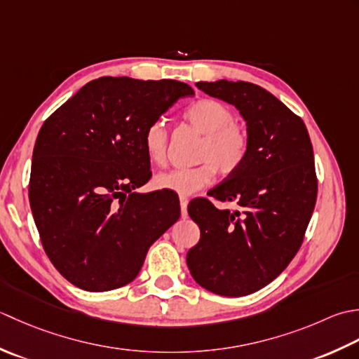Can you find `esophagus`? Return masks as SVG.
<instances>
[{"instance_id": "1", "label": "esophagus", "mask_w": 359, "mask_h": 359, "mask_svg": "<svg viewBox=\"0 0 359 359\" xmlns=\"http://www.w3.org/2000/svg\"><path fill=\"white\" fill-rule=\"evenodd\" d=\"M187 204H189L187 196H180V206H181V217L182 218L187 217Z\"/></svg>"}]
</instances>
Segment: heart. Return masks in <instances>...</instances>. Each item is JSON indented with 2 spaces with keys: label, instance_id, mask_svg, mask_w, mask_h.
<instances>
[{
  "label": "heart",
  "instance_id": "1",
  "mask_svg": "<svg viewBox=\"0 0 359 359\" xmlns=\"http://www.w3.org/2000/svg\"><path fill=\"white\" fill-rule=\"evenodd\" d=\"M232 109L215 99H201L184 111V119L198 133L204 135L196 153L200 164L159 172L153 178L158 189L172 190L178 195H190L206 187L218 172L223 177L237 172L250 153V133L233 121ZM169 131L164 121L150 122L144 130L142 147L151 164H163L167 155Z\"/></svg>",
  "mask_w": 359,
  "mask_h": 359
}]
</instances>
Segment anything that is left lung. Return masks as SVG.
Returning a JSON list of instances; mask_svg holds the SVG:
<instances>
[{
    "label": "left lung",
    "instance_id": "left-lung-1",
    "mask_svg": "<svg viewBox=\"0 0 359 359\" xmlns=\"http://www.w3.org/2000/svg\"><path fill=\"white\" fill-rule=\"evenodd\" d=\"M198 90L236 107L246 121L250 153L237 172L189 204L200 241L187 252L196 283L240 297L266 287L301 248L318 196L313 145L304 121L250 82H198Z\"/></svg>",
    "mask_w": 359,
    "mask_h": 359
}]
</instances>
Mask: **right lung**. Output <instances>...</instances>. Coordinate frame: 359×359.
<instances>
[{
	"mask_svg": "<svg viewBox=\"0 0 359 359\" xmlns=\"http://www.w3.org/2000/svg\"><path fill=\"white\" fill-rule=\"evenodd\" d=\"M192 94L177 80L100 77L41 126L29 201L46 255L72 285L109 291L130 283L180 218V204L135 189L151 177L145 127Z\"/></svg>",
	"mask_w": 359,
	"mask_h": 359,
	"instance_id": "obj_1",
	"label": "right lung"
}]
</instances>
